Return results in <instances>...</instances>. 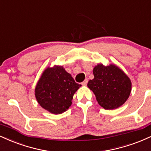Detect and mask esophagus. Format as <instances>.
Here are the masks:
<instances>
[{"label":"esophagus","mask_w":151,"mask_h":151,"mask_svg":"<svg viewBox=\"0 0 151 151\" xmlns=\"http://www.w3.org/2000/svg\"><path fill=\"white\" fill-rule=\"evenodd\" d=\"M87 83H88V79H86L84 81H83L82 83H81V84H82L83 86H86V85L87 84Z\"/></svg>","instance_id":"1"}]
</instances>
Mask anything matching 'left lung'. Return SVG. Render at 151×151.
<instances>
[{
	"instance_id": "left-lung-1",
	"label": "left lung",
	"mask_w": 151,
	"mask_h": 151,
	"mask_svg": "<svg viewBox=\"0 0 151 151\" xmlns=\"http://www.w3.org/2000/svg\"><path fill=\"white\" fill-rule=\"evenodd\" d=\"M94 78L88 82L96 101L105 110L118 108L126 102L132 91L129 77L117 65L99 63L93 70Z\"/></svg>"
}]
</instances>
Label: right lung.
<instances>
[{"label":"right lung","mask_w":151,"mask_h":151,"mask_svg":"<svg viewBox=\"0 0 151 151\" xmlns=\"http://www.w3.org/2000/svg\"><path fill=\"white\" fill-rule=\"evenodd\" d=\"M81 86L63 66L54 65L41 74L35 87V97L43 109L58 115L68 110L74 94Z\"/></svg>","instance_id":"1"}]
</instances>
